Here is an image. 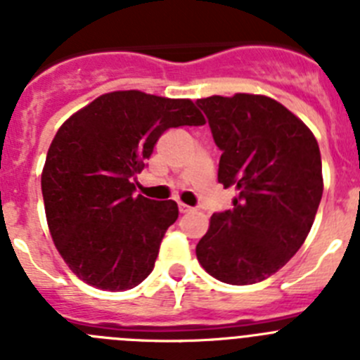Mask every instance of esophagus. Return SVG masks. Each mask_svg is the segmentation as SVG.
<instances>
[{"label":"esophagus","mask_w":360,"mask_h":360,"mask_svg":"<svg viewBox=\"0 0 360 360\" xmlns=\"http://www.w3.org/2000/svg\"><path fill=\"white\" fill-rule=\"evenodd\" d=\"M178 211L182 212V214H186V212L193 211V207H189V205H186V203H178Z\"/></svg>","instance_id":"obj_1"}]
</instances>
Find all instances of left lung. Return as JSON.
Returning a JSON list of instances; mask_svg holds the SVG:
<instances>
[{
  "label": "left lung",
  "instance_id": "8db88e82",
  "mask_svg": "<svg viewBox=\"0 0 360 360\" xmlns=\"http://www.w3.org/2000/svg\"><path fill=\"white\" fill-rule=\"evenodd\" d=\"M221 151L218 182L234 187V207L211 216L196 245L200 265L229 285H252L278 272L307 240L321 196L316 136L265 95L196 101Z\"/></svg>",
  "mask_w": 360,
  "mask_h": 360
}]
</instances>
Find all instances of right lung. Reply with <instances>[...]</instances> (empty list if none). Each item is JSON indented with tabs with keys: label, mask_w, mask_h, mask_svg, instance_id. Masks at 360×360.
I'll return each mask as SVG.
<instances>
[{
	"label": "right lung",
	"mask_w": 360,
	"mask_h": 360,
	"mask_svg": "<svg viewBox=\"0 0 360 360\" xmlns=\"http://www.w3.org/2000/svg\"><path fill=\"white\" fill-rule=\"evenodd\" d=\"M203 124L189 98L128 90L101 95L59 128L41 189L53 243L79 279L122 292L151 274L178 205L133 196V180L162 133Z\"/></svg>",
	"instance_id": "obj_1"
}]
</instances>
